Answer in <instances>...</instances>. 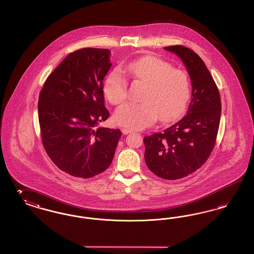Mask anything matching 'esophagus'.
<instances>
[{
	"label": "esophagus",
	"instance_id": "esophagus-1",
	"mask_svg": "<svg viewBox=\"0 0 254 254\" xmlns=\"http://www.w3.org/2000/svg\"><path fill=\"white\" fill-rule=\"evenodd\" d=\"M121 130L123 134H125V135H127V134H128V133H130L132 131L130 128H127V127H123Z\"/></svg>",
	"mask_w": 254,
	"mask_h": 254
}]
</instances>
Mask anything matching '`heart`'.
I'll use <instances>...</instances> for the list:
<instances>
[{
  "label": "heart",
  "mask_w": 254,
  "mask_h": 254,
  "mask_svg": "<svg viewBox=\"0 0 254 254\" xmlns=\"http://www.w3.org/2000/svg\"><path fill=\"white\" fill-rule=\"evenodd\" d=\"M135 80L145 84L140 103H127L116 109L114 121L118 125L141 129L160 121L177 119L190 97V81L182 69L173 68L167 61L144 57L124 66ZM104 94L112 105L124 103L128 94V83L120 70L109 73L104 83Z\"/></svg>",
  "instance_id": "b5f03b06"
}]
</instances>
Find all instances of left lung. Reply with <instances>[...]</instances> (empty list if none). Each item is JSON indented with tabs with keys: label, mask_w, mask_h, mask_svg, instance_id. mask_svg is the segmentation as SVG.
<instances>
[{
	"label": "left lung",
	"mask_w": 254,
	"mask_h": 254,
	"mask_svg": "<svg viewBox=\"0 0 254 254\" xmlns=\"http://www.w3.org/2000/svg\"><path fill=\"white\" fill-rule=\"evenodd\" d=\"M181 58L190 76L192 98L188 113L162 132L144 138L145 161L158 177L177 180L200 169L216 143L221 118V98L212 76L192 49L164 48Z\"/></svg>",
	"instance_id": "obj_1"
}]
</instances>
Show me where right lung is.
I'll list each match as a JSON object with an SVG mask.
<instances>
[{
  "instance_id": "1",
  "label": "right lung",
  "mask_w": 254,
  "mask_h": 254,
  "mask_svg": "<svg viewBox=\"0 0 254 254\" xmlns=\"http://www.w3.org/2000/svg\"><path fill=\"white\" fill-rule=\"evenodd\" d=\"M109 49H81L69 53L49 74L39 95L42 143L63 171L91 178L109 168L120 129L98 127L109 116L105 107V76L111 66Z\"/></svg>"
}]
</instances>
